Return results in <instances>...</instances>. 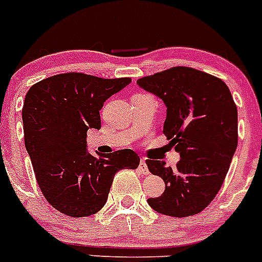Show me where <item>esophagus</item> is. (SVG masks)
<instances>
[{
  "label": "esophagus",
  "instance_id": "34e87169",
  "mask_svg": "<svg viewBox=\"0 0 262 262\" xmlns=\"http://www.w3.org/2000/svg\"><path fill=\"white\" fill-rule=\"evenodd\" d=\"M138 170H139V172H141V174H143V175L149 174V170H148V167H147V164H146V159H141Z\"/></svg>",
  "mask_w": 262,
  "mask_h": 262
}]
</instances>
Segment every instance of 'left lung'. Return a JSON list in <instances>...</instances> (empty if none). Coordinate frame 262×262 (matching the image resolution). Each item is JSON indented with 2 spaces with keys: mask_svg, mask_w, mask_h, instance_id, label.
I'll use <instances>...</instances> for the list:
<instances>
[{
  "mask_svg": "<svg viewBox=\"0 0 262 262\" xmlns=\"http://www.w3.org/2000/svg\"><path fill=\"white\" fill-rule=\"evenodd\" d=\"M137 84L166 106L164 134L179 152L177 167L147 160L165 182L148 205L162 215L185 217L206 209L222 188L238 144L237 106L219 78L193 68L175 67L141 78Z\"/></svg>",
  "mask_w": 262,
  "mask_h": 262,
  "instance_id": "8db88e82",
  "label": "left lung"
}]
</instances>
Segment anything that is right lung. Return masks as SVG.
Segmentation results:
<instances>
[{
  "label": "right lung",
  "instance_id": "1",
  "mask_svg": "<svg viewBox=\"0 0 262 262\" xmlns=\"http://www.w3.org/2000/svg\"><path fill=\"white\" fill-rule=\"evenodd\" d=\"M132 82L67 73L43 79L28 91L23 106L25 148L37 183L51 206L73 217L105 206L114 175L137 169L139 156L120 149L95 157L88 129H100L103 102Z\"/></svg>",
  "mask_w": 262,
  "mask_h": 262
}]
</instances>
